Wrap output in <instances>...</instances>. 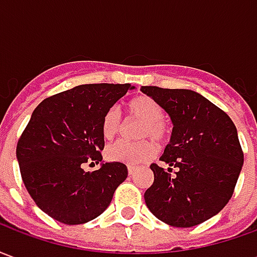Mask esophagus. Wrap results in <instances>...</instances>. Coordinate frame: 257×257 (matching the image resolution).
Masks as SVG:
<instances>
[{
	"mask_svg": "<svg viewBox=\"0 0 257 257\" xmlns=\"http://www.w3.org/2000/svg\"><path fill=\"white\" fill-rule=\"evenodd\" d=\"M135 171H136V167H132V165H129V167H128V173H129V175H134Z\"/></svg>",
	"mask_w": 257,
	"mask_h": 257,
	"instance_id": "34e87169",
	"label": "esophagus"
}]
</instances>
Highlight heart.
Listing matches in <instances>:
<instances>
[{"mask_svg": "<svg viewBox=\"0 0 257 257\" xmlns=\"http://www.w3.org/2000/svg\"><path fill=\"white\" fill-rule=\"evenodd\" d=\"M129 117L142 121L138 138L151 139L156 145H167L171 138L169 123L164 119L165 110L161 103L149 95H138L132 97L126 104ZM121 112L117 106L107 108L101 118V135L107 140L114 139L121 131ZM156 153L154 145L149 140H142L136 143L117 142L107 147V160L112 162H121L126 165H138L149 161Z\"/></svg>", "mask_w": 257, "mask_h": 257, "instance_id": "obj_1", "label": "heart"}]
</instances>
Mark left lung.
Masks as SVG:
<instances>
[{"mask_svg":"<svg viewBox=\"0 0 257 257\" xmlns=\"http://www.w3.org/2000/svg\"><path fill=\"white\" fill-rule=\"evenodd\" d=\"M140 90L160 101L173 122L171 143L161 157L169 168L151 164L154 182L146 190V205L169 226H197L232 197L243 164L237 128L221 108L194 90Z\"/></svg>","mask_w":257,"mask_h":257,"instance_id":"left-lung-1","label":"left lung"}]
</instances>
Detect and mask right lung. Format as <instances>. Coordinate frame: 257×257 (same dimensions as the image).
Segmentation results:
<instances>
[{
  "instance_id": "right-lung-1",
  "label": "right lung",
  "mask_w": 257,
  "mask_h": 257,
  "mask_svg": "<svg viewBox=\"0 0 257 257\" xmlns=\"http://www.w3.org/2000/svg\"><path fill=\"white\" fill-rule=\"evenodd\" d=\"M131 84H86L42 100L16 146L20 175L37 206L64 224L101 215L128 176L121 162L85 172L88 160H103L101 118Z\"/></svg>"
}]
</instances>
